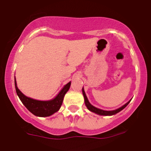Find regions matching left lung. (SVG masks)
<instances>
[{
    "label": "left lung",
    "mask_w": 151,
    "mask_h": 151,
    "mask_svg": "<svg viewBox=\"0 0 151 151\" xmlns=\"http://www.w3.org/2000/svg\"><path fill=\"white\" fill-rule=\"evenodd\" d=\"M82 93H83V98H84V102H85V104L86 106H87L88 109L91 111L92 112H94V113L97 114H99V115H101V116H112V115H114V114L118 113L119 111H121V110H123L124 108H125L126 106H127V104H129V102H130L131 100L129 101V102H127L126 104H124L123 106H122L121 107L117 109L116 110H113V111H104V110H102V109H100L98 108H96L94 106H93L92 104H91V103L89 102L88 100L86 95V93H85V91L84 90H83V88H82Z\"/></svg>",
    "instance_id": "obj_1"
}]
</instances>
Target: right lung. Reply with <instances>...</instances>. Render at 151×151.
<instances>
[{"label": "right lung", "mask_w": 151, "mask_h": 151, "mask_svg": "<svg viewBox=\"0 0 151 151\" xmlns=\"http://www.w3.org/2000/svg\"><path fill=\"white\" fill-rule=\"evenodd\" d=\"M14 84L16 92L19 98L22 101L24 106L28 109L29 111L35 116H40V117H47L52 115L54 113L60 109V106L62 105L65 93L69 90L71 81L67 83L63 89L60 91V93L57 95V96L53 100L48 101H40L36 100L34 99L28 98L27 96L23 94L17 88L16 79L14 78Z\"/></svg>", "instance_id": "1"}]
</instances>
